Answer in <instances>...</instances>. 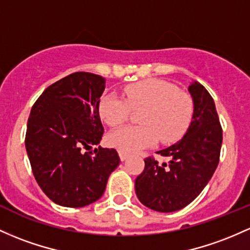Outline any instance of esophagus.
<instances>
[{"label":"esophagus","instance_id":"1","mask_svg":"<svg viewBox=\"0 0 250 250\" xmlns=\"http://www.w3.org/2000/svg\"><path fill=\"white\" fill-rule=\"evenodd\" d=\"M119 155H120V159L122 161L127 160V159L129 158V154H128V153H125V152H123V150H119Z\"/></svg>","mask_w":250,"mask_h":250}]
</instances>
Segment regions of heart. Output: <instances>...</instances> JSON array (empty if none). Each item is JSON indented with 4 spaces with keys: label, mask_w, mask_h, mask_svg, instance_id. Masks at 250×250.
I'll use <instances>...</instances> for the list:
<instances>
[{
    "label": "heart",
    "mask_w": 250,
    "mask_h": 250,
    "mask_svg": "<svg viewBox=\"0 0 250 250\" xmlns=\"http://www.w3.org/2000/svg\"><path fill=\"white\" fill-rule=\"evenodd\" d=\"M125 98L105 94L98 103L103 122L119 127L130 116V111H141L139 123L111 131L108 144L125 153L147 148L160 140L171 145L186 133L193 115V100L174 84L156 78H148L129 84L123 89Z\"/></svg>",
    "instance_id": "1"
}]
</instances>
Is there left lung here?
Returning a JSON list of instances; mask_svg holds the SVG:
<instances>
[{
    "label": "left lung",
    "instance_id": "obj_1",
    "mask_svg": "<svg viewBox=\"0 0 250 250\" xmlns=\"http://www.w3.org/2000/svg\"><path fill=\"white\" fill-rule=\"evenodd\" d=\"M193 100V116L185 136L156 154L145 159V169L135 179L139 201L159 212H173L188 205L207 186L218 165L223 130L215 102L207 89L193 82L188 86Z\"/></svg>",
    "mask_w": 250,
    "mask_h": 250
}]
</instances>
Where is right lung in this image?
Segmentation results:
<instances>
[{
	"label": "right lung",
	"instance_id": "right-lung-1",
	"mask_svg": "<svg viewBox=\"0 0 250 250\" xmlns=\"http://www.w3.org/2000/svg\"><path fill=\"white\" fill-rule=\"evenodd\" d=\"M104 87L103 77L71 73L49 85L29 114L24 145L33 174L62 207L82 208L100 199L120 164L114 148L91 149L104 133L98 112Z\"/></svg>",
	"mask_w": 250,
	"mask_h": 250
}]
</instances>
